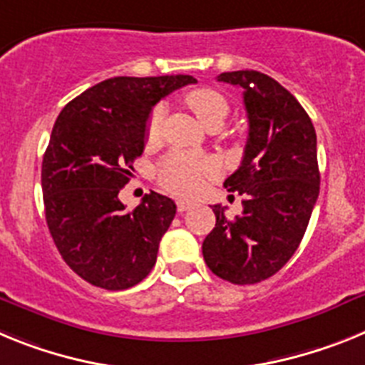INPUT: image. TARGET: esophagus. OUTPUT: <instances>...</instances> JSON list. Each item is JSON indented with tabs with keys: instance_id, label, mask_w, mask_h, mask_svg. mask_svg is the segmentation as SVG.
I'll use <instances>...</instances> for the list:
<instances>
[{
	"instance_id": "obj_1",
	"label": "esophagus",
	"mask_w": 365,
	"mask_h": 365,
	"mask_svg": "<svg viewBox=\"0 0 365 365\" xmlns=\"http://www.w3.org/2000/svg\"><path fill=\"white\" fill-rule=\"evenodd\" d=\"M176 207H178V213H185V211H189V209L195 207V204L189 200H178L176 202Z\"/></svg>"
}]
</instances>
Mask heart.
Returning <instances> with one entry per match:
<instances>
[{
  "label": "heart",
  "mask_w": 365,
  "mask_h": 365,
  "mask_svg": "<svg viewBox=\"0 0 365 365\" xmlns=\"http://www.w3.org/2000/svg\"><path fill=\"white\" fill-rule=\"evenodd\" d=\"M185 103L189 104L196 117L200 119L205 128H220L230 115V101L226 95L215 88H196L185 95ZM165 110L158 104L152 110L147 123V138L156 141L163 126ZM217 173V163L211 158H200L187 154V152H170L158 165V182L174 195H192L200 187L205 176Z\"/></svg>",
  "instance_id": "1"
}]
</instances>
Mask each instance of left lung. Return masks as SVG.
I'll return each mask as SVG.
<instances>
[{"mask_svg": "<svg viewBox=\"0 0 365 365\" xmlns=\"http://www.w3.org/2000/svg\"><path fill=\"white\" fill-rule=\"evenodd\" d=\"M218 81L244 90L248 141L242 163L224 182L244 200L233 220L220 204L213 205L217 224L202 253L224 281L261 283L292 257L318 200L316 130L296 97L264 73L227 71Z\"/></svg>", "mask_w": 365, "mask_h": 365, "instance_id": "left-lung-1", "label": "left lung"}]
</instances>
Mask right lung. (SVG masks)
<instances>
[{"label": "right lung", "instance_id": "add662e5", "mask_svg": "<svg viewBox=\"0 0 365 365\" xmlns=\"http://www.w3.org/2000/svg\"><path fill=\"white\" fill-rule=\"evenodd\" d=\"M195 82L191 75L108 78L56 117L42 161L47 227L66 264L93 287L125 290L156 264L176 204L150 191L125 211L119 191L143 154L152 106Z\"/></svg>", "mask_w": 365, "mask_h": 365}]
</instances>
